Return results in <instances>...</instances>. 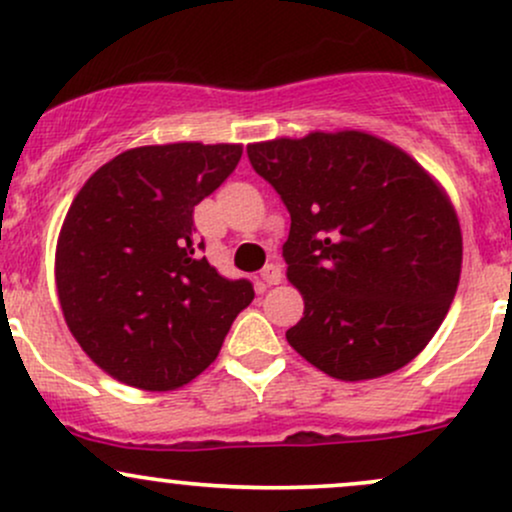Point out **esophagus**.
<instances>
[{
	"instance_id": "1",
	"label": "esophagus",
	"mask_w": 512,
	"mask_h": 512,
	"mask_svg": "<svg viewBox=\"0 0 512 512\" xmlns=\"http://www.w3.org/2000/svg\"><path fill=\"white\" fill-rule=\"evenodd\" d=\"M281 279H284V274H281L279 264H267V267L262 269V281H264V284H267V286L281 284Z\"/></svg>"
}]
</instances>
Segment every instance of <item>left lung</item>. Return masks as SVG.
<instances>
[{"mask_svg": "<svg viewBox=\"0 0 512 512\" xmlns=\"http://www.w3.org/2000/svg\"><path fill=\"white\" fill-rule=\"evenodd\" d=\"M248 156L291 214L286 276L305 308L286 342L344 383L414 361L462 272L460 221L443 185L361 129L255 142Z\"/></svg>", "mask_w": 512, "mask_h": 512, "instance_id": "left-lung-1", "label": "left lung"}]
</instances>
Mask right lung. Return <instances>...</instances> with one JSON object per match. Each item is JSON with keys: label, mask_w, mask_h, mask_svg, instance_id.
I'll return each instance as SVG.
<instances>
[{"label": "right lung", "mask_w": 512, "mask_h": 512, "mask_svg": "<svg viewBox=\"0 0 512 512\" xmlns=\"http://www.w3.org/2000/svg\"><path fill=\"white\" fill-rule=\"evenodd\" d=\"M240 144L122 151L84 182L60 228L55 284L86 356L120 383L178 390L219 356L255 291L223 279L195 238V207L238 166Z\"/></svg>", "instance_id": "obj_1"}]
</instances>
